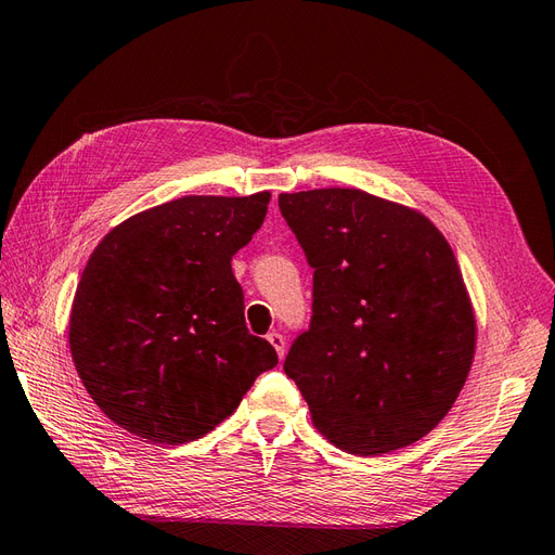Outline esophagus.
I'll return each instance as SVG.
<instances>
[{
	"label": "esophagus",
	"mask_w": 555,
	"mask_h": 555,
	"mask_svg": "<svg viewBox=\"0 0 555 555\" xmlns=\"http://www.w3.org/2000/svg\"><path fill=\"white\" fill-rule=\"evenodd\" d=\"M266 340L275 347L278 357H280V359H284V338H282V333H278V331H271V333L266 335Z\"/></svg>",
	"instance_id": "34e87169"
}]
</instances>
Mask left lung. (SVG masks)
I'll list each match as a JSON object with an SVG mask.
<instances>
[{
    "instance_id": "left-lung-1",
    "label": "left lung",
    "mask_w": 555,
    "mask_h": 555,
    "mask_svg": "<svg viewBox=\"0 0 555 555\" xmlns=\"http://www.w3.org/2000/svg\"><path fill=\"white\" fill-rule=\"evenodd\" d=\"M278 204L314 271L310 326L284 359L312 424L354 456L422 440L475 357V314L449 243L422 212L361 190Z\"/></svg>"
}]
</instances>
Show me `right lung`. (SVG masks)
Instances as JSON below:
<instances>
[{
    "mask_svg": "<svg viewBox=\"0 0 555 555\" xmlns=\"http://www.w3.org/2000/svg\"><path fill=\"white\" fill-rule=\"evenodd\" d=\"M271 194L182 196L115 227L78 282L69 345L90 398L143 440L204 438L278 365L245 326L231 257Z\"/></svg>",
    "mask_w": 555,
    "mask_h": 555,
    "instance_id": "obj_1",
    "label": "right lung"
}]
</instances>
